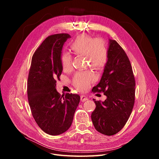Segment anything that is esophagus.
Segmentation results:
<instances>
[{
	"label": "esophagus",
	"mask_w": 159,
	"mask_h": 159,
	"mask_svg": "<svg viewBox=\"0 0 159 159\" xmlns=\"http://www.w3.org/2000/svg\"><path fill=\"white\" fill-rule=\"evenodd\" d=\"M80 100L82 102H84V101H87V100H88V98L84 95H80Z\"/></svg>",
	"instance_id": "obj_1"
}]
</instances>
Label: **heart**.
Returning <instances> with one entry per match:
<instances>
[{"mask_svg": "<svg viewBox=\"0 0 159 159\" xmlns=\"http://www.w3.org/2000/svg\"><path fill=\"white\" fill-rule=\"evenodd\" d=\"M70 48L74 54L85 56L87 62L95 68L102 67L107 58V52L103 40L93 39L87 35L78 36L70 44ZM61 64L65 71L71 68V57L68 53L61 57ZM93 79V75L89 71L78 72L74 77V85L80 91L86 90Z\"/></svg>", "mask_w": 159, "mask_h": 159, "instance_id": "1", "label": "heart"}]
</instances>
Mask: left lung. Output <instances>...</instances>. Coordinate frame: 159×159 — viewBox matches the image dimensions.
<instances>
[{
  "label": "left lung",
  "mask_w": 159,
  "mask_h": 159,
  "mask_svg": "<svg viewBox=\"0 0 159 159\" xmlns=\"http://www.w3.org/2000/svg\"><path fill=\"white\" fill-rule=\"evenodd\" d=\"M104 72L93 92H103L104 101L93 99L96 107L91 120L96 130L111 136L127 122L135 102V81L129 58L115 40L109 39Z\"/></svg>",
  "instance_id": "obj_1"
}]
</instances>
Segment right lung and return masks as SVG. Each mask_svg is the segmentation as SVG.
I'll return each instance as SVG.
<instances>
[{
  "label": "right lung",
  "instance_id": "right-lung-1",
  "mask_svg": "<svg viewBox=\"0 0 159 159\" xmlns=\"http://www.w3.org/2000/svg\"><path fill=\"white\" fill-rule=\"evenodd\" d=\"M71 36L61 33L48 37L32 57L28 79L30 109L40 128L47 134L58 135L68 130L80 102L77 94H61L56 80L62 71V50Z\"/></svg>",
  "mask_w": 159,
  "mask_h": 159
}]
</instances>
